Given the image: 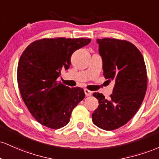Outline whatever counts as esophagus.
I'll return each mask as SVG.
<instances>
[{
  "label": "esophagus",
  "instance_id": "obj_1",
  "mask_svg": "<svg viewBox=\"0 0 159 159\" xmlns=\"http://www.w3.org/2000/svg\"><path fill=\"white\" fill-rule=\"evenodd\" d=\"M84 92H85V95H86V96H91V95H92V92H91V91L88 90V89H85Z\"/></svg>",
  "mask_w": 159,
  "mask_h": 159
}]
</instances>
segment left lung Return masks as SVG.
I'll use <instances>...</instances> for the list:
<instances>
[{"label":"left lung","mask_w":159,"mask_h":159,"mask_svg":"<svg viewBox=\"0 0 159 159\" xmlns=\"http://www.w3.org/2000/svg\"><path fill=\"white\" fill-rule=\"evenodd\" d=\"M103 76L115 85L110 99L94 93L98 107L92 113L96 126L112 131L125 125L137 113L147 89V67L140 50L127 40L98 39Z\"/></svg>","instance_id":"8db88e82"}]
</instances>
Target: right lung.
I'll return each mask as SVG.
<instances>
[{"instance_id": "add662e5", "label": "right lung", "mask_w": 159, "mask_h": 159, "mask_svg": "<svg viewBox=\"0 0 159 159\" xmlns=\"http://www.w3.org/2000/svg\"><path fill=\"white\" fill-rule=\"evenodd\" d=\"M91 39L44 38L31 43L19 61L17 81L23 101L43 125L58 129L70 122L71 113L85 98L80 87L70 89L57 81L67 70L70 58Z\"/></svg>"}]
</instances>
